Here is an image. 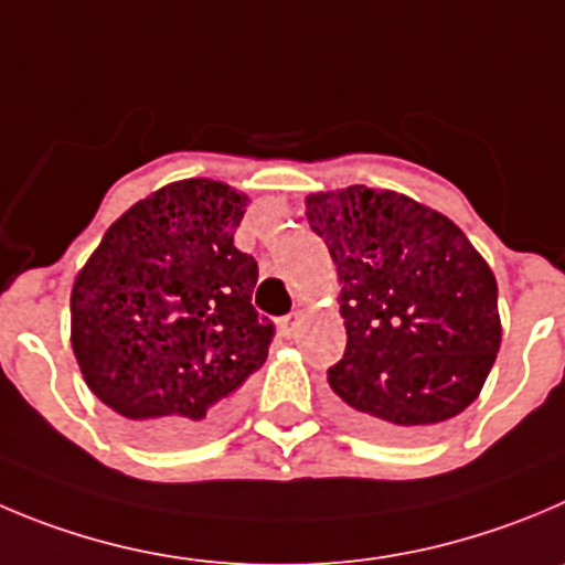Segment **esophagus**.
Listing matches in <instances>:
<instances>
[{
  "instance_id": "34e87169",
  "label": "esophagus",
  "mask_w": 565,
  "mask_h": 565,
  "mask_svg": "<svg viewBox=\"0 0 565 565\" xmlns=\"http://www.w3.org/2000/svg\"><path fill=\"white\" fill-rule=\"evenodd\" d=\"M298 323H300V315L298 312H292V315H287V318H281V334L284 337H292L295 329H298Z\"/></svg>"
}]
</instances>
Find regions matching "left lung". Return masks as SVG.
I'll list each match as a JSON object with an SVG mask.
<instances>
[{"label": "left lung", "instance_id": "obj_1", "mask_svg": "<svg viewBox=\"0 0 565 565\" xmlns=\"http://www.w3.org/2000/svg\"><path fill=\"white\" fill-rule=\"evenodd\" d=\"M348 345L329 371L351 429L409 443L477 402L502 345L497 276L460 225L393 189L307 194Z\"/></svg>", "mask_w": 565, "mask_h": 565}]
</instances>
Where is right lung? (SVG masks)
Wrapping results in <instances>:
<instances>
[{"instance_id":"right-lung-1","label":"right lung","mask_w":565,"mask_h":565,"mask_svg":"<svg viewBox=\"0 0 565 565\" xmlns=\"http://www.w3.org/2000/svg\"><path fill=\"white\" fill-rule=\"evenodd\" d=\"M250 203L211 178L167 183L105 231L72 284V351L88 390L145 443L217 429L265 365L258 267L236 250Z\"/></svg>"}]
</instances>
